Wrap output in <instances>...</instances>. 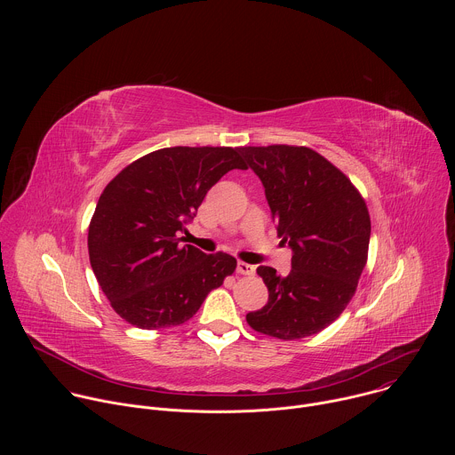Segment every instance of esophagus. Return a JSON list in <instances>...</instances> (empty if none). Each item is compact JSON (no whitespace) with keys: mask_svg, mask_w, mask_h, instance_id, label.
Masks as SVG:
<instances>
[{"mask_svg":"<svg viewBox=\"0 0 455 455\" xmlns=\"http://www.w3.org/2000/svg\"><path fill=\"white\" fill-rule=\"evenodd\" d=\"M237 274H241V275H253L255 274V267L239 261L237 263Z\"/></svg>","mask_w":455,"mask_h":455,"instance_id":"esophagus-1","label":"esophagus"}]
</instances>
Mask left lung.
Here are the masks:
<instances>
[{
	"instance_id": "8db88e82",
	"label": "left lung",
	"mask_w": 455,
	"mask_h": 455,
	"mask_svg": "<svg viewBox=\"0 0 455 455\" xmlns=\"http://www.w3.org/2000/svg\"><path fill=\"white\" fill-rule=\"evenodd\" d=\"M259 176L277 234L291 248V270L257 274L268 302L246 315L250 328L281 340L311 337L353 299L367 263L371 220L349 178L309 148H239Z\"/></svg>"
}]
</instances>
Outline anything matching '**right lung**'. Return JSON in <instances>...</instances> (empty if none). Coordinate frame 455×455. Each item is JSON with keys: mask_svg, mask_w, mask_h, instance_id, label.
I'll return each instance as SVG.
<instances>
[{"mask_svg": "<svg viewBox=\"0 0 455 455\" xmlns=\"http://www.w3.org/2000/svg\"><path fill=\"white\" fill-rule=\"evenodd\" d=\"M232 169H246L239 148H165L106 185L88 230L90 263L132 326H180L234 274L232 255L181 243L209 188Z\"/></svg>", "mask_w": 455, "mask_h": 455, "instance_id": "1", "label": "right lung"}]
</instances>
